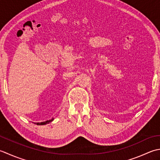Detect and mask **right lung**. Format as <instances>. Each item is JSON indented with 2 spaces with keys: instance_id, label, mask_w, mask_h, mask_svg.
<instances>
[{
  "instance_id": "1",
  "label": "right lung",
  "mask_w": 160,
  "mask_h": 160,
  "mask_svg": "<svg viewBox=\"0 0 160 160\" xmlns=\"http://www.w3.org/2000/svg\"><path fill=\"white\" fill-rule=\"evenodd\" d=\"M54 120V118H52L50 120H48V121H45V122H38V123H36L37 125H45V124H48V123L52 122Z\"/></svg>"
}]
</instances>
